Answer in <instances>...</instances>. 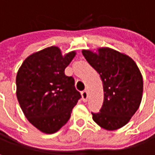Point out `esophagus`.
I'll use <instances>...</instances> for the list:
<instances>
[{"mask_svg":"<svg viewBox=\"0 0 155 155\" xmlns=\"http://www.w3.org/2000/svg\"><path fill=\"white\" fill-rule=\"evenodd\" d=\"M81 97H82V101L84 102H86L88 100V91L87 90H84L83 91H81Z\"/></svg>","mask_w":155,"mask_h":155,"instance_id":"1","label":"esophagus"}]
</instances>
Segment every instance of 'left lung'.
I'll use <instances>...</instances> for the list:
<instances>
[{
	"label": "left lung",
	"mask_w": 155,
	"mask_h": 155,
	"mask_svg": "<svg viewBox=\"0 0 155 155\" xmlns=\"http://www.w3.org/2000/svg\"><path fill=\"white\" fill-rule=\"evenodd\" d=\"M98 52L82 50L103 84V105L100 112H91L92 118L102 128L116 130L125 126L139 108L143 77L129 56L107 47L99 48Z\"/></svg>",
	"instance_id": "obj_1"
}]
</instances>
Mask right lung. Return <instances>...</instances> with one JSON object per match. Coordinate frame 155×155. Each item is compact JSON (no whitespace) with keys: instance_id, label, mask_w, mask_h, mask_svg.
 Wrapping results in <instances>:
<instances>
[{"instance_id":"right-lung-1","label":"right lung","mask_w":155,"mask_h":155,"mask_svg":"<svg viewBox=\"0 0 155 155\" xmlns=\"http://www.w3.org/2000/svg\"><path fill=\"white\" fill-rule=\"evenodd\" d=\"M74 55V51L62 55L58 47H47L26 58L18 71L19 106L28 120L43 133H55L66 124L81 98L74 77L64 74Z\"/></svg>"}]
</instances>
